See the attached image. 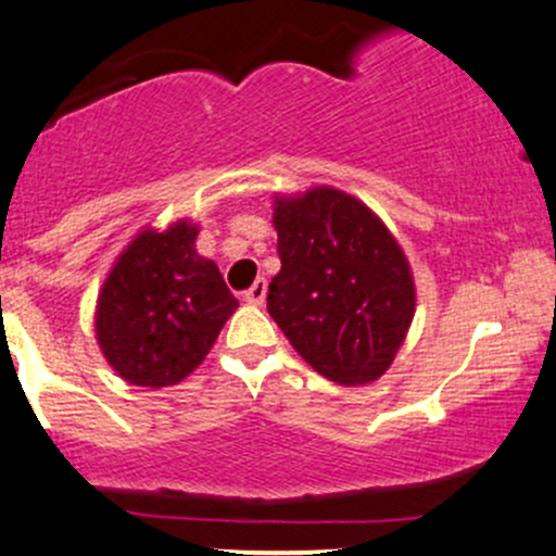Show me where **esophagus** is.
Segmentation results:
<instances>
[{"label": "esophagus", "instance_id": "esophagus-1", "mask_svg": "<svg viewBox=\"0 0 556 556\" xmlns=\"http://www.w3.org/2000/svg\"><path fill=\"white\" fill-rule=\"evenodd\" d=\"M266 279H255V285L253 288L248 290V293H244V301L248 303H253V306H261L263 301H266Z\"/></svg>", "mask_w": 556, "mask_h": 556}]
</instances>
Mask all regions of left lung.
<instances>
[{"instance_id":"obj_1","label":"left lung","mask_w":556,"mask_h":556,"mask_svg":"<svg viewBox=\"0 0 556 556\" xmlns=\"http://www.w3.org/2000/svg\"><path fill=\"white\" fill-rule=\"evenodd\" d=\"M274 229L282 261L266 298L274 323L319 376L378 381L416 314L396 239L365 202L330 186L277 197Z\"/></svg>"}]
</instances>
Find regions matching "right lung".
<instances>
[{"instance_id":"right-lung-1","label":"right lung","mask_w":556,"mask_h":556,"mask_svg":"<svg viewBox=\"0 0 556 556\" xmlns=\"http://www.w3.org/2000/svg\"><path fill=\"white\" fill-rule=\"evenodd\" d=\"M197 233L189 220L143 229L98 293V346L127 383L162 389L184 381L237 312L218 266L197 253Z\"/></svg>"}]
</instances>
